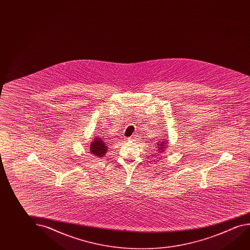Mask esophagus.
Masks as SVG:
<instances>
[{
    "label": "esophagus",
    "instance_id": "1",
    "mask_svg": "<svg viewBox=\"0 0 250 250\" xmlns=\"http://www.w3.org/2000/svg\"><path fill=\"white\" fill-rule=\"evenodd\" d=\"M129 140H132V141H136V140H138L137 138H136L135 136H133V137H130L129 138Z\"/></svg>",
    "mask_w": 250,
    "mask_h": 250
}]
</instances>
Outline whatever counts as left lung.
<instances>
[{
	"label": "left lung",
	"mask_w": 250,
	"mask_h": 250,
	"mask_svg": "<svg viewBox=\"0 0 250 250\" xmlns=\"http://www.w3.org/2000/svg\"><path fill=\"white\" fill-rule=\"evenodd\" d=\"M161 141H162L161 143L159 144V145H157V146H158V147L157 148H160L158 151H160V152L163 151V149L166 147V146H165L166 144L165 143H167V141H163V140H161Z\"/></svg>",
	"instance_id": "obj_1"
}]
</instances>
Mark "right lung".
Instances as JSON below:
<instances>
[{"label":"right lung","mask_w":250,"mask_h":250,"mask_svg":"<svg viewBox=\"0 0 250 250\" xmlns=\"http://www.w3.org/2000/svg\"><path fill=\"white\" fill-rule=\"evenodd\" d=\"M102 137H95L94 140L90 144V152L97 157H103L106 153L107 144Z\"/></svg>","instance_id":"add662e5"}]
</instances>
